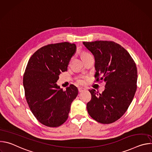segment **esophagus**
<instances>
[{
	"instance_id": "esophagus-1",
	"label": "esophagus",
	"mask_w": 152,
	"mask_h": 152,
	"mask_svg": "<svg viewBox=\"0 0 152 152\" xmlns=\"http://www.w3.org/2000/svg\"><path fill=\"white\" fill-rule=\"evenodd\" d=\"M85 90V88H82V87H79L78 88V91L79 93H81L82 91H83Z\"/></svg>"
}]
</instances>
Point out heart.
<instances>
[{
	"label": "heart",
	"instance_id": "b5f03b06",
	"mask_svg": "<svg viewBox=\"0 0 152 152\" xmlns=\"http://www.w3.org/2000/svg\"><path fill=\"white\" fill-rule=\"evenodd\" d=\"M90 55V54L88 53H87V52H83V53H82V57H84V56H87V55ZM77 82H78L79 83H80V84H83V83H84V82H85V80L83 79H78Z\"/></svg>",
	"mask_w": 152,
	"mask_h": 152
}]
</instances>
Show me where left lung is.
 I'll list each match as a JSON object with an SVG mask.
<instances>
[{
    "instance_id": "8db88e82",
    "label": "left lung",
    "mask_w": 152,
    "mask_h": 152,
    "mask_svg": "<svg viewBox=\"0 0 152 152\" xmlns=\"http://www.w3.org/2000/svg\"><path fill=\"white\" fill-rule=\"evenodd\" d=\"M94 55L96 81L105 82L102 94L89 90V115L102 124L115 122L126 113L137 91V69L129 52L114 41L83 42Z\"/></svg>"
}]
</instances>
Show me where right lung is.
I'll return each instance as SVG.
<instances>
[{
    "instance_id": "obj_1",
    "label": "right lung",
    "mask_w": 152,
    "mask_h": 152,
    "mask_svg": "<svg viewBox=\"0 0 152 152\" xmlns=\"http://www.w3.org/2000/svg\"><path fill=\"white\" fill-rule=\"evenodd\" d=\"M76 50V45L68 42L48 45L37 50L28 62L23 76L26 99L35 118L46 126L58 127L66 122L77 96L75 85L63 91L56 84Z\"/></svg>"
}]
</instances>
